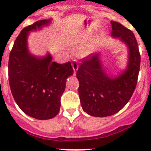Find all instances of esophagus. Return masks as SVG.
<instances>
[{
  "label": "esophagus",
  "mask_w": 151,
  "mask_h": 151,
  "mask_svg": "<svg viewBox=\"0 0 151 151\" xmlns=\"http://www.w3.org/2000/svg\"><path fill=\"white\" fill-rule=\"evenodd\" d=\"M72 67H73V69H74V74H76L77 69H78V63H77V62L75 60L73 61Z\"/></svg>",
  "instance_id": "obj_1"
}]
</instances>
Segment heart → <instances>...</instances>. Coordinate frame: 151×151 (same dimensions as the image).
<instances>
[{"instance_id":"heart-1","label":"heart","mask_w":151,"mask_h":151,"mask_svg":"<svg viewBox=\"0 0 151 151\" xmlns=\"http://www.w3.org/2000/svg\"><path fill=\"white\" fill-rule=\"evenodd\" d=\"M86 37L85 36H83V35H74V36H71L70 40L68 41V43L71 45H77L83 44V42H86ZM97 42H89L88 44H87L86 45H85L81 48L80 53L82 55H84V56L89 54L91 52H92L93 50H95Z\"/></svg>"}]
</instances>
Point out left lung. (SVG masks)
<instances>
[{"mask_svg":"<svg viewBox=\"0 0 151 151\" xmlns=\"http://www.w3.org/2000/svg\"><path fill=\"white\" fill-rule=\"evenodd\" d=\"M112 34L120 38L129 47L127 69L115 78L104 73L99 55L83 59L77 71L78 93L82 108L91 116L106 117L123 109L133 95L137 84L141 56L134 33L122 24L112 21Z\"/></svg>","mask_w":151,"mask_h":151,"instance_id":"obj_1","label":"left lung"}]
</instances>
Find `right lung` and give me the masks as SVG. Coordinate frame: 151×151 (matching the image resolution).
Here are the masks:
<instances>
[{"instance_id": "obj_1", "label": "right lung", "mask_w": 151, "mask_h": 151, "mask_svg": "<svg viewBox=\"0 0 151 151\" xmlns=\"http://www.w3.org/2000/svg\"><path fill=\"white\" fill-rule=\"evenodd\" d=\"M50 20H40L24 28L14 42L8 63L9 83L14 100L27 115L39 120L58 114L66 79L74 70L70 62H52L50 55L36 58L28 52V32L42 27Z\"/></svg>"}]
</instances>
